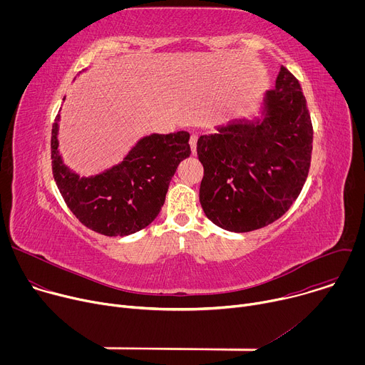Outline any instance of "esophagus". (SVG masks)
<instances>
[{
	"label": "esophagus",
	"instance_id": "esophagus-1",
	"mask_svg": "<svg viewBox=\"0 0 365 365\" xmlns=\"http://www.w3.org/2000/svg\"><path fill=\"white\" fill-rule=\"evenodd\" d=\"M189 144H190V148H192V154H196V144H197V135H196V134H193V135L190 137Z\"/></svg>",
	"mask_w": 365,
	"mask_h": 365
}]
</instances>
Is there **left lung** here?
Wrapping results in <instances>:
<instances>
[{"instance_id": "8db88e82", "label": "left lung", "mask_w": 365, "mask_h": 365, "mask_svg": "<svg viewBox=\"0 0 365 365\" xmlns=\"http://www.w3.org/2000/svg\"><path fill=\"white\" fill-rule=\"evenodd\" d=\"M197 140L205 215L231 232L279 220L299 196L312 154L310 115L299 81L280 68L252 118L235 117Z\"/></svg>"}]
</instances>
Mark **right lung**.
<instances>
[{
	"label": "right lung",
	"mask_w": 365,
	"mask_h": 365,
	"mask_svg": "<svg viewBox=\"0 0 365 365\" xmlns=\"http://www.w3.org/2000/svg\"><path fill=\"white\" fill-rule=\"evenodd\" d=\"M59 123L61 114L51 130V168L73 215L89 230L108 237L130 235L150 225L162 210L179 163L190 155V134L144 135L120 163L81 176L63 160Z\"/></svg>",
	"instance_id": "add662e5"
}]
</instances>
